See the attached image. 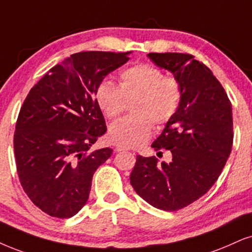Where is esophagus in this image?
Returning <instances> with one entry per match:
<instances>
[{
  "instance_id": "1",
  "label": "esophagus",
  "mask_w": 252,
  "mask_h": 252,
  "mask_svg": "<svg viewBox=\"0 0 252 252\" xmlns=\"http://www.w3.org/2000/svg\"><path fill=\"white\" fill-rule=\"evenodd\" d=\"M115 150H116L117 152H122V151H126V150H128V149L123 148V146H116Z\"/></svg>"
}]
</instances>
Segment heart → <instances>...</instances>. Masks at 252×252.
Returning <instances> with one entry per match:
<instances>
[{
  "instance_id": "1",
  "label": "heart",
  "mask_w": 252,
  "mask_h": 252,
  "mask_svg": "<svg viewBox=\"0 0 252 252\" xmlns=\"http://www.w3.org/2000/svg\"><path fill=\"white\" fill-rule=\"evenodd\" d=\"M183 86L174 76H165L151 63H137L123 69L120 86L101 81L95 91L97 106L103 115L115 120L132 103L135 116L111 124L108 139L123 148H137L148 141L157 126H164L176 116L183 100Z\"/></svg>"
}]
</instances>
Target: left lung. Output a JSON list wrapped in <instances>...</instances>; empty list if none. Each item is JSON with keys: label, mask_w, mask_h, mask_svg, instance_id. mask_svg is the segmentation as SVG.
I'll return each mask as SVG.
<instances>
[{"label": "left lung", "mask_w": 252, "mask_h": 252, "mask_svg": "<svg viewBox=\"0 0 252 252\" xmlns=\"http://www.w3.org/2000/svg\"><path fill=\"white\" fill-rule=\"evenodd\" d=\"M183 86L176 116L152 143L171 163L137 156L130 183L142 199L161 211H179L211 189L231 152L232 108L224 88L205 63L187 53H149Z\"/></svg>", "instance_id": "8db88e82"}]
</instances>
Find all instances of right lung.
Segmentation results:
<instances>
[{"instance_id":"1","label":"right lung","mask_w":252,"mask_h":252,"mask_svg":"<svg viewBox=\"0 0 252 252\" xmlns=\"http://www.w3.org/2000/svg\"><path fill=\"white\" fill-rule=\"evenodd\" d=\"M130 52L86 51L46 73L29 92L14 135L24 192L47 215L68 219L87 202L94 172L113 154L89 151L107 131L95 91Z\"/></svg>"}]
</instances>
